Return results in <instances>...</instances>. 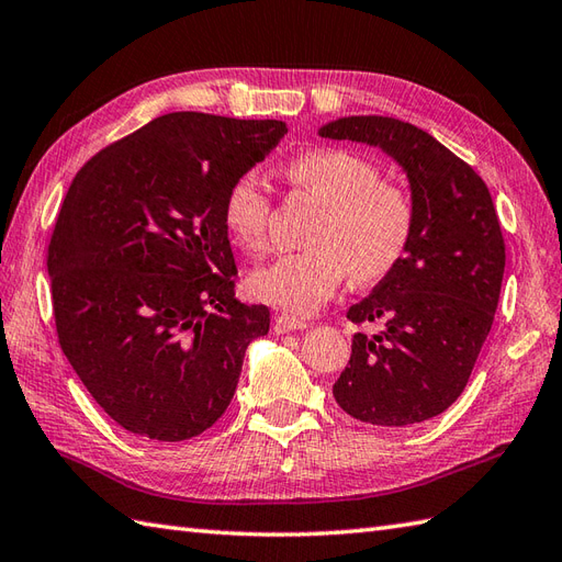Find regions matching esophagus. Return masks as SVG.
I'll return each instance as SVG.
<instances>
[{
    "label": "esophagus",
    "mask_w": 562,
    "mask_h": 562,
    "mask_svg": "<svg viewBox=\"0 0 562 562\" xmlns=\"http://www.w3.org/2000/svg\"><path fill=\"white\" fill-rule=\"evenodd\" d=\"M310 324L305 319H297L293 315H277V319H273V329H277L279 334H285V331H303L307 329Z\"/></svg>",
    "instance_id": "1"
}]
</instances>
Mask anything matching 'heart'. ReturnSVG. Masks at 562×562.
<instances>
[{
	"label": "heart",
	"mask_w": 562,
	"mask_h": 562,
	"mask_svg": "<svg viewBox=\"0 0 562 562\" xmlns=\"http://www.w3.org/2000/svg\"><path fill=\"white\" fill-rule=\"evenodd\" d=\"M295 187L322 204L307 243L313 247L257 267L247 285L257 301L310 315L327 303L353 273L358 283L392 273L414 238L416 206L406 187L380 180L375 160L348 148H315L289 166ZM269 187L257 170H245L223 196V223L247 252H265Z\"/></svg>",
	"instance_id": "obj_1"
}]
</instances>
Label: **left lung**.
Here are the masks:
<instances>
[{"mask_svg": "<svg viewBox=\"0 0 562 562\" xmlns=\"http://www.w3.org/2000/svg\"><path fill=\"white\" fill-rule=\"evenodd\" d=\"M336 142L375 146L402 168L416 206L414 238L398 267L346 317L382 322L353 334L351 360L334 382L348 416L406 428L440 416L464 392L493 327L505 243L493 199L471 166L414 124L351 115L319 127Z\"/></svg>", "mask_w": 562, "mask_h": 562, "instance_id": "8db88e82", "label": "left lung"}]
</instances>
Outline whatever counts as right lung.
Masks as SVG:
<instances>
[{"mask_svg": "<svg viewBox=\"0 0 562 562\" xmlns=\"http://www.w3.org/2000/svg\"><path fill=\"white\" fill-rule=\"evenodd\" d=\"M289 132L170 112L74 178L47 249L59 346L105 414L180 442L223 416L267 305L235 297L223 196Z\"/></svg>", "mask_w": 562, "mask_h": 562, "instance_id": "right-lung-1", "label": "right lung"}]
</instances>
